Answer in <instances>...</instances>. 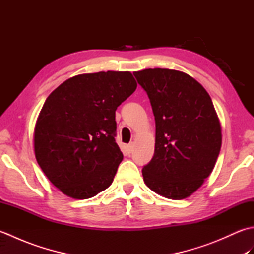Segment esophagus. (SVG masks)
<instances>
[{
  "label": "esophagus",
  "mask_w": 254,
  "mask_h": 254,
  "mask_svg": "<svg viewBox=\"0 0 254 254\" xmlns=\"http://www.w3.org/2000/svg\"><path fill=\"white\" fill-rule=\"evenodd\" d=\"M132 152H133V145L132 144L127 145V154H131Z\"/></svg>",
  "instance_id": "1"
}]
</instances>
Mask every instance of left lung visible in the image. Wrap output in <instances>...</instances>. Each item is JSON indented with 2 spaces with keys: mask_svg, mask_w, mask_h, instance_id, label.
Returning <instances> with one entry per match:
<instances>
[{
  "mask_svg": "<svg viewBox=\"0 0 254 254\" xmlns=\"http://www.w3.org/2000/svg\"><path fill=\"white\" fill-rule=\"evenodd\" d=\"M153 108L156 137L143 179L150 190L171 199L190 196L212 174L222 146V127L208 93L180 71L134 72Z\"/></svg>",
  "mask_w": 254,
  "mask_h": 254,
  "instance_id": "8db88e82",
  "label": "left lung"
}]
</instances>
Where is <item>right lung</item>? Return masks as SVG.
Here are the masks:
<instances>
[{"label":"right lung","mask_w":254,"mask_h":254,"mask_svg":"<svg viewBox=\"0 0 254 254\" xmlns=\"http://www.w3.org/2000/svg\"><path fill=\"white\" fill-rule=\"evenodd\" d=\"M136 87L130 72L79 74L45 101L35 126V156L65 195L86 199L110 187L123 159L116 110Z\"/></svg>","instance_id":"obj_1"}]
</instances>
